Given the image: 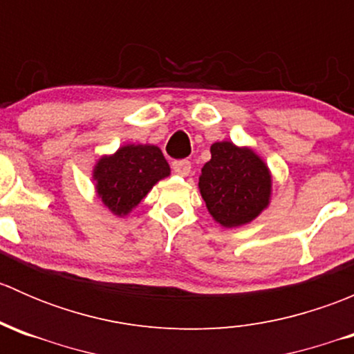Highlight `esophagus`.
Instances as JSON below:
<instances>
[{
  "label": "esophagus",
  "instance_id": "obj_1",
  "mask_svg": "<svg viewBox=\"0 0 354 354\" xmlns=\"http://www.w3.org/2000/svg\"><path fill=\"white\" fill-rule=\"evenodd\" d=\"M173 171L180 176H188L192 171V162L190 160L183 159V160H174L173 162Z\"/></svg>",
  "mask_w": 354,
  "mask_h": 354
}]
</instances>
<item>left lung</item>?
Wrapping results in <instances>:
<instances>
[{"mask_svg":"<svg viewBox=\"0 0 354 354\" xmlns=\"http://www.w3.org/2000/svg\"><path fill=\"white\" fill-rule=\"evenodd\" d=\"M210 156L198 176V190L209 214L223 227L252 223L270 203L269 166L253 149L227 140L210 145Z\"/></svg>","mask_w":354,"mask_h":354,"instance_id":"1","label":"left lung"}]
</instances>
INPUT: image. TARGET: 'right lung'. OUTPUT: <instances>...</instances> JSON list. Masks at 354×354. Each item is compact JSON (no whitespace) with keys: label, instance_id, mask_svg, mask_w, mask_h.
Here are the masks:
<instances>
[{"label":"right lung","instance_id":"right-lung-1","mask_svg":"<svg viewBox=\"0 0 354 354\" xmlns=\"http://www.w3.org/2000/svg\"><path fill=\"white\" fill-rule=\"evenodd\" d=\"M169 174V164L157 145L127 144L114 154L99 157L92 180L102 205L114 216L124 217Z\"/></svg>","mask_w":354,"mask_h":354}]
</instances>
